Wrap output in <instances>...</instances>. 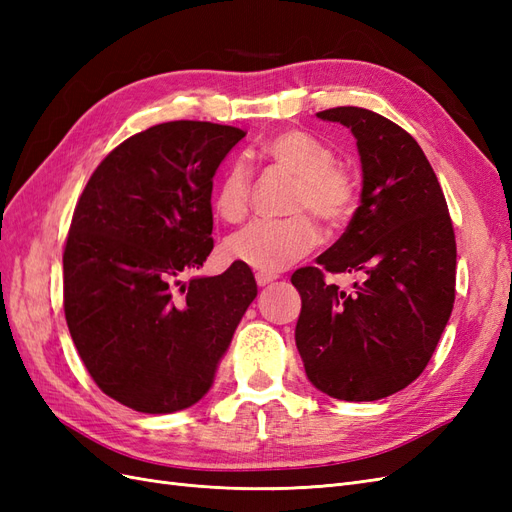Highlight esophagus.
<instances>
[{"instance_id": "34e87169", "label": "esophagus", "mask_w": 512, "mask_h": 512, "mask_svg": "<svg viewBox=\"0 0 512 512\" xmlns=\"http://www.w3.org/2000/svg\"><path fill=\"white\" fill-rule=\"evenodd\" d=\"M277 280V275H271V273H256V284L260 288H265L269 284H273Z\"/></svg>"}]
</instances>
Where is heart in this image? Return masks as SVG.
<instances>
[{"instance_id":"1","label":"heart","mask_w":512,"mask_h":512,"mask_svg":"<svg viewBox=\"0 0 512 512\" xmlns=\"http://www.w3.org/2000/svg\"><path fill=\"white\" fill-rule=\"evenodd\" d=\"M260 153L277 168L297 177L288 220H256L226 239L228 258L262 273H280L307 256L320 241L314 213L327 226H339L354 209V185L346 170L335 164L329 147L305 132L282 130L269 136ZM252 200V173L243 160H232L215 185L213 209L224 222L237 224Z\"/></svg>"}]
</instances>
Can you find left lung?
I'll use <instances>...</instances> for the list:
<instances>
[{"label": "left lung", "mask_w": 512, "mask_h": 512, "mask_svg": "<svg viewBox=\"0 0 512 512\" xmlns=\"http://www.w3.org/2000/svg\"><path fill=\"white\" fill-rule=\"evenodd\" d=\"M356 138L363 188L346 232L294 271V339L307 380L344 401H376L423 374L455 303L457 245L436 173L397 123L359 106L316 115ZM363 274L346 295L323 271Z\"/></svg>", "instance_id": "8db88e82"}]
</instances>
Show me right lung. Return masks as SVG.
<instances>
[{"label": "right lung", "instance_id": "1", "mask_svg": "<svg viewBox=\"0 0 512 512\" xmlns=\"http://www.w3.org/2000/svg\"><path fill=\"white\" fill-rule=\"evenodd\" d=\"M243 136L209 121L138 132L102 160L74 209L68 329L100 389L136 412L170 414L203 399L258 294L239 262L183 282L213 250V177Z\"/></svg>", "mask_w": 512, "mask_h": 512}]
</instances>
